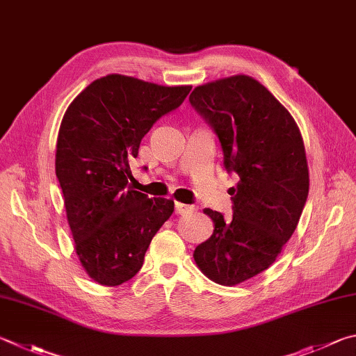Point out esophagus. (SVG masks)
Masks as SVG:
<instances>
[{
  "label": "esophagus",
  "mask_w": 356,
  "mask_h": 356,
  "mask_svg": "<svg viewBox=\"0 0 356 356\" xmlns=\"http://www.w3.org/2000/svg\"><path fill=\"white\" fill-rule=\"evenodd\" d=\"M197 207L196 205H186L176 202V213L177 215H191V213H196Z\"/></svg>",
  "instance_id": "1"
}]
</instances>
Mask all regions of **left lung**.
<instances>
[{
	"instance_id": "obj_1",
	"label": "left lung",
	"mask_w": 356,
	"mask_h": 356,
	"mask_svg": "<svg viewBox=\"0 0 356 356\" xmlns=\"http://www.w3.org/2000/svg\"><path fill=\"white\" fill-rule=\"evenodd\" d=\"M190 104L218 135L225 171L238 176L234 216L205 209L215 230L193 257L210 280L238 285L268 269L294 234L308 197L305 146L293 116L249 76L199 86Z\"/></svg>"
}]
</instances>
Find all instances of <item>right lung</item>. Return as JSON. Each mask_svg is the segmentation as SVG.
I'll list each match as a JSON object with an SVG mask.
<instances>
[{"label":"right lung","instance_id":"obj_1","mask_svg":"<svg viewBox=\"0 0 356 356\" xmlns=\"http://www.w3.org/2000/svg\"><path fill=\"white\" fill-rule=\"evenodd\" d=\"M190 86L163 87L108 74L82 90L63 115L57 137L59 179L76 254L104 286L131 280L174 200L149 199L129 186V160L141 138L182 104Z\"/></svg>","mask_w":356,"mask_h":356}]
</instances>
